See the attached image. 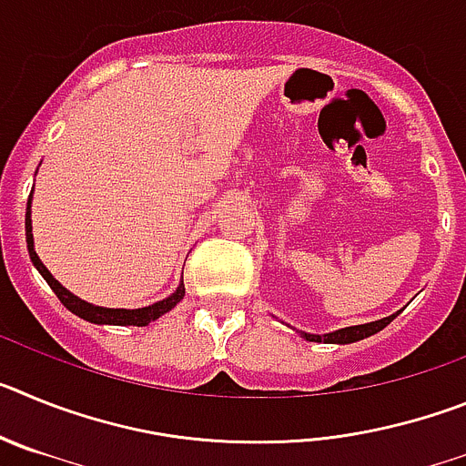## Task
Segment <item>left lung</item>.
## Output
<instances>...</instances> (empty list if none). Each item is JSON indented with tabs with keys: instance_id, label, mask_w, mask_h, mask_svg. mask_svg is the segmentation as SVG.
<instances>
[{
	"instance_id": "1",
	"label": "left lung",
	"mask_w": 466,
	"mask_h": 466,
	"mask_svg": "<svg viewBox=\"0 0 466 466\" xmlns=\"http://www.w3.org/2000/svg\"><path fill=\"white\" fill-rule=\"evenodd\" d=\"M397 315H399V312H394V315L382 317V319H376V322L357 324V327H345V329H339V331L322 333V336H319V333H300V336H303L306 340H312V343H340V345L357 343V340L369 339V336H373V333L382 331V329L392 322Z\"/></svg>"
}]
</instances>
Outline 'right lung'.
<instances>
[{"mask_svg": "<svg viewBox=\"0 0 466 466\" xmlns=\"http://www.w3.org/2000/svg\"><path fill=\"white\" fill-rule=\"evenodd\" d=\"M30 208H32V198L27 200V214H25V236H27V252H30L32 263L36 266V270L41 273V278L46 279L48 287L56 291V296L60 299L67 310H72L74 315H79L81 319L86 322H93V324H116V327H147L149 322L158 319L160 315H166L170 312L172 308L184 299V282L177 287L175 294H170L167 299L158 300L154 306H147V308H137V310H123V308H102V306H93V303H86L81 300L79 296H74L72 291H67L63 284L57 282L48 268L41 263V258L36 257L35 252V238H32V217H30Z\"/></svg>", "mask_w": 466, "mask_h": 466, "instance_id": "right-lung-1", "label": "right lung"}]
</instances>
